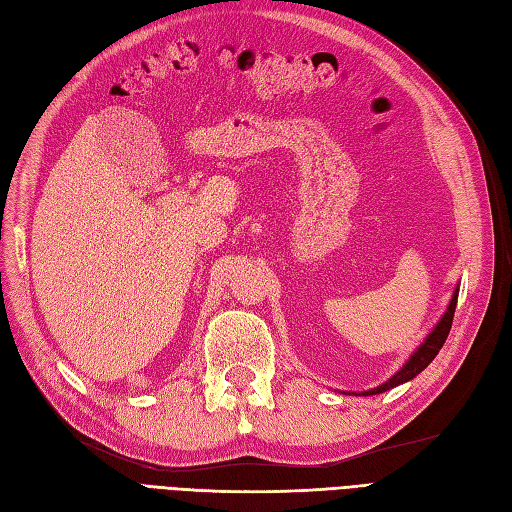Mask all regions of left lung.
Wrapping results in <instances>:
<instances>
[{
  "instance_id": "left-lung-1",
  "label": "left lung",
  "mask_w": 512,
  "mask_h": 512,
  "mask_svg": "<svg viewBox=\"0 0 512 512\" xmlns=\"http://www.w3.org/2000/svg\"><path fill=\"white\" fill-rule=\"evenodd\" d=\"M456 298H458V290L454 292L452 303H450L448 311H445V316H443V318L439 320V324L435 326V331H432V333L426 337V342L413 352V357L404 363V368H402L400 372L393 374V376L389 378V381L383 383L381 387L370 389V391H363V396H374V393H383V391H387V389H391V387L402 385V383H406V381H411V378H415L424 368H428V363L437 357V352H439L441 346L445 344V339H448V333H450V329H452V320H454Z\"/></svg>"
}]
</instances>
